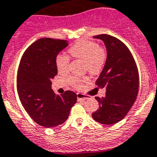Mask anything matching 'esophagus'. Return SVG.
<instances>
[{
  "instance_id": "esophagus-1",
  "label": "esophagus",
  "mask_w": 157,
  "mask_h": 157,
  "mask_svg": "<svg viewBox=\"0 0 157 157\" xmlns=\"http://www.w3.org/2000/svg\"><path fill=\"white\" fill-rule=\"evenodd\" d=\"M77 99L78 100H87V99L90 98L87 95L83 94H80V93H77Z\"/></svg>"
}]
</instances>
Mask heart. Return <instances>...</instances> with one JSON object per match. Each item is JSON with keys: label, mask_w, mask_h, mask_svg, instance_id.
<instances>
[{"label": "heart", "mask_w": 157, "mask_h": 157, "mask_svg": "<svg viewBox=\"0 0 157 157\" xmlns=\"http://www.w3.org/2000/svg\"><path fill=\"white\" fill-rule=\"evenodd\" d=\"M69 53L74 59L83 60V70L93 75L100 74L107 60V51L105 47L98 45L96 42L81 39L70 46ZM70 57L64 53H59L56 56L55 63L57 70L60 74L67 73L70 68ZM89 80L87 76H71L67 79V83L76 89H80L83 83Z\"/></svg>", "instance_id": "obj_1"}]
</instances>
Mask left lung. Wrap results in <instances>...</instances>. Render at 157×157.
I'll return each mask as SVG.
<instances>
[{
  "instance_id": "1",
  "label": "left lung",
  "mask_w": 157,
  "mask_h": 157,
  "mask_svg": "<svg viewBox=\"0 0 157 157\" xmlns=\"http://www.w3.org/2000/svg\"><path fill=\"white\" fill-rule=\"evenodd\" d=\"M101 39L107 49V60L95 85L106 87L104 98L95 97L99 108L92 114L94 119L105 125H113L126 116L135 103L140 89L138 68L132 54L121 40L106 34L94 36Z\"/></svg>"
}]
</instances>
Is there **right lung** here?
<instances>
[{
  "instance_id": "obj_1",
  "label": "right lung",
  "mask_w": 157,
  "mask_h": 157,
  "mask_svg": "<svg viewBox=\"0 0 157 157\" xmlns=\"http://www.w3.org/2000/svg\"><path fill=\"white\" fill-rule=\"evenodd\" d=\"M68 42L42 38L25 51L17 74L19 99L29 116L38 125L56 127L68 118L70 109L77 102V94L66 90L56 95L51 80L57 74L56 56L68 45Z\"/></svg>"
}]
</instances>
